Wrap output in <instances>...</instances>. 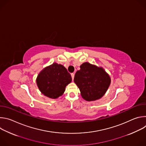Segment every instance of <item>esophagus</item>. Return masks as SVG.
<instances>
[{
	"label": "esophagus",
	"instance_id": "esophagus-1",
	"mask_svg": "<svg viewBox=\"0 0 146 146\" xmlns=\"http://www.w3.org/2000/svg\"><path fill=\"white\" fill-rule=\"evenodd\" d=\"M71 76H72V80H73L74 79V74L73 73H71Z\"/></svg>",
	"mask_w": 146,
	"mask_h": 146
}]
</instances>
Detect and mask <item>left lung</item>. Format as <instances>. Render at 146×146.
Returning a JSON list of instances; mask_svg holds the SVG:
<instances>
[{
  "label": "left lung",
  "instance_id": "obj_1",
  "mask_svg": "<svg viewBox=\"0 0 146 146\" xmlns=\"http://www.w3.org/2000/svg\"><path fill=\"white\" fill-rule=\"evenodd\" d=\"M74 81L82 97L87 101H94L105 95L111 80L103 69L86 62L80 66V70L76 72Z\"/></svg>",
  "mask_w": 146,
  "mask_h": 146
}]
</instances>
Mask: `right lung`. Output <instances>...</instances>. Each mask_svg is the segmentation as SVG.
I'll list each match as a JSON object with an SVG mask.
<instances>
[{
	"instance_id": "add662e5",
	"label": "right lung",
	"mask_w": 146,
	"mask_h": 146,
	"mask_svg": "<svg viewBox=\"0 0 146 146\" xmlns=\"http://www.w3.org/2000/svg\"><path fill=\"white\" fill-rule=\"evenodd\" d=\"M72 81L70 74L62 65L56 63L44 68L38 75L37 86L45 96L55 99L64 94Z\"/></svg>"
}]
</instances>
